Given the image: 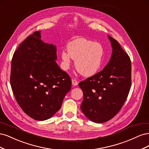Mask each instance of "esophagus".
<instances>
[{
  "mask_svg": "<svg viewBox=\"0 0 149 149\" xmlns=\"http://www.w3.org/2000/svg\"><path fill=\"white\" fill-rule=\"evenodd\" d=\"M72 84H73V86H77L78 84V82L77 80H76L75 79H72Z\"/></svg>",
  "mask_w": 149,
  "mask_h": 149,
  "instance_id": "obj_1",
  "label": "esophagus"
}]
</instances>
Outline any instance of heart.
<instances>
[{"mask_svg": "<svg viewBox=\"0 0 149 149\" xmlns=\"http://www.w3.org/2000/svg\"><path fill=\"white\" fill-rule=\"evenodd\" d=\"M104 49L100 43L85 38H78L70 42L68 50L61 52L63 66H69L71 59L75 60V68L80 74L90 76L96 73L103 64Z\"/></svg>", "mask_w": 149, "mask_h": 149, "instance_id": "b5f03b06", "label": "heart"}]
</instances>
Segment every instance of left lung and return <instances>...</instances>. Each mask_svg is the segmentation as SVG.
<instances>
[{"label":"left lung","mask_w":149,"mask_h":149,"mask_svg":"<svg viewBox=\"0 0 149 149\" xmlns=\"http://www.w3.org/2000/svg\"><path fill=\"white\" fill-rule=\"evenodd\" d=\"M111 59L101 71L79 83L83 92L81 109L94 123L113 118L123 106L131 86V61L119 42L108 36Z\"/></svg>","instance_id":"8db88e82"}]
</instances>
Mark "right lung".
Here are the masks:
<instances>
[{
	"label": "right lung",
	"instance_id": "right-lung-1",
	"mask_svg": "<svg viewBox=\"0 0 149 149\" xmlns=\"http://www.w3.org/2000/svg\"><path fill=\"white\" fill-rule=\"evenodd\" d=\"M40 32L29 36L13 53L10 84L25 113L35 120H44L60 109L71 89V79L55 61L56 47L44 43Z\"/></svg>",
	"mask_w": 149,
	"mask_h": 149
}]
</instances>
